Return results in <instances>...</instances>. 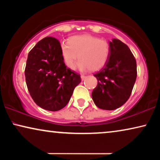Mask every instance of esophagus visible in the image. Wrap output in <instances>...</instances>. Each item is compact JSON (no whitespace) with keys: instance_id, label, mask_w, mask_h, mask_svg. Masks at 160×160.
Returning <instances> with one entry per match:
<instances>
[{"instance_id":"1","label":"esophagus","mask_w":160,"mask_h":160,"mask_svg":"<svg viewBox=\"0 0 160 160\" xmlns=\"http://www.w3.org/2000/svg\"><path fill=\"white\" fill-rule=\"evenodd\" d=\"M81 78H82V79L83 81H84V80L86 79L87 76H84V75H83V74H82V75H81Z\"/></svg>"}]
</instances>
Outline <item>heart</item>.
Masks as SVG:
<instances>
[{"mask_svg": "<svg viewBox=\"0 0 160 160\" xmlns=\"http://www.w3.org/2000/svg\"><path fill=\"white\" fill-rule=\"evenodd\" d=\"M63 62L70 68L76 66L80 71L91 69L98 71L106 64L110 54L108 42L89 34L73 36L70 41H63L60 44Z\"/></svg>", "mask_w": 160, "mask_h": 160, "instance_id": "b5f03b06", "label": "heart"}]
</instances>
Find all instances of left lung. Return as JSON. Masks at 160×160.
I'll list each match as a JSON object with an SVG mask.
<instances>
[{"label": "left lung", "instance_id": "1", "mask_svg": "<svg viewBox=\"0 0 160 160\" xmlns=\"http://www.w3.org/2000/svg\"><path fill=\"white\" fill-rule=\"evenodd\" d=\"M109 47L106 64L94 74L98 82L92 98L98 108L114 110L130 98L137 77V65L130 49L119 39L113 38Z\"/></svg>", "mask_w": 160, "mask_h": 160}]
</instances>
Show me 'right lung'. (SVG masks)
Wrapping results in <instances>:
<instances>
[{
    "label": "right lung",
    "instance_id": "1",
    "mask_svg": "<svg viewBox=\"0 0 160 160\" xmlns=\"http://www.w3.org/2000/svg\"><path fill=\"white\" fill-rule=\"evenodd\" d=\"M25 75L32 100L50 111L64 108L82 81L79 74L65 65L60 41L53 37L43 38L30 50Z\"/></svg>",
    "mask_w": 160,
    "mask_h": 160
}]
</instances>
